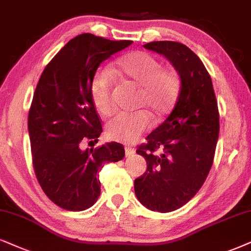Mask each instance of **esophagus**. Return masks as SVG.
<instances>
[{"label":"esophagus","instance_id":"esophagus-1","mask_svg":"<svg viewBox=\"0 0 251 251\" xmlns=\"http://www.w3.org/2000/svg\"><path fill=\"white\" fill-rule=\"evenodd\" d=\"M134 153H135L134 148L129 147V146H126V147H125V154H126V156H131V155H133Z\"/></svg>","mask_w":251,"mask_h":251}]
</instances>
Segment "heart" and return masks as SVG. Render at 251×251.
Segmentation results:
<instances>
[{
  "mask_svg": "<svg viewBox=\"0 0 251 251\" xmlns=\"http://www.w3.org/2000/svg\"><path fill=\"white\" fill-rule=\"evenodd\" d=\"M117 71L132 83L140 87L138 105H146L155 115H164L171 109L178 96L180 81L176 72L162 69L161 62L146 52H133L119 60ZM115 74L112 69L103 67L94 75L90 93L94 105L103 116L112 113V90ZM151 118L144 110L123 112L106 125V135L111 140L132 142L148 128Z\"/></svg>",
  "mask_w": 251,
  "mask_h": 251,
  "instance_id": "b5f03b06",
  "label": "heart"
}]
</instances>
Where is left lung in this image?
Returning <instances> with one entry per match:
<instances>
[{"label": "left lung", "instance_id": "obj_1", "mask_svg": "<svg viewBox=\"0 0 251 251\" xmlns=\"http://www.w3.org/2000/svg\"><path fill=\"white\" fill-rule=\"evenodd\" d=\"M145 49L169 60L180 78L177 102L168 118L147 136L136 153L147 170L134 180L139 201L161 213L185 205L210 173L219 136V111L211 76L188 46L151 41ZM162 148L161 155L154 154Z\"/></svg>", "mask_w": 251, "mask_h": 251}]
</instances>
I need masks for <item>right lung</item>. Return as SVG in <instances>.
Listing matches in <instances>:
<instances>
[{
	"instance_id": "right-lung-1",
	"label": "right lung",
	"mask_w": 251,
	"mask_h": 251,
	"mask_svg": "<svg viewBox=\"0 0 251 251\" xmlns=\"http://www.w3.org/2000/svg\"><path fill=\"white\" fill-rule=\"evenodd\" d=\"M132 43L80 34L50 60L38 82L27 120L34 173L45 195L65 210L91 207L100 193L103 166L125 156L118 142L90 151L82 146L97 142L102 133L90 93L94 75Z\"/></svg>"
}]
</instances>
